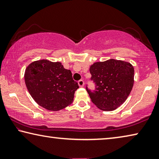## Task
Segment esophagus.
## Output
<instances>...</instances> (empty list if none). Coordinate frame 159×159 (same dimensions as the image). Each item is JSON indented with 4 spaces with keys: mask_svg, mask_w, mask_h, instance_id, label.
<instances>
[{
    "mask_svg": "<svg viewBox=\"0 0 159 159\" xmlns=\"http://www.w3.org/2000/svg\"><path fill=\"white\" fill-rule=\"evenodd\" d=\"M78 84H79L80 87H83V86H84V80H82V79L79 80V82H78Z\"/></svg>",
    "mask_w": 159,
    "mask_h": 159,
    "instance_id": "1",
    "label": "esophagus"
}]
</instances>
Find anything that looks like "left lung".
I'll use <instances>...</instances> for the list:
<instances>
[{
	"label": "left lung",
	"mask_w": 159,
	"mask_h": 159,
	"mask_svg": "<svg viewBox=\"0 0 159 159\" xmlns=\"http://www.w3.org/2000/svg\"><path fill=\"white\" fill-rule=\"evenodd\" d=\"M95 90L88 89L91 101L101 110L116 109L125 102L134 86V68L131 63L110 59L96 62L90 67Z\"/></svg>",
	"instance_id": "left-lung-1"
}]
</instances>
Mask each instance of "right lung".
Segmentation results:
<instances>
[{
    "label": "right lung",
    "mask_w": 159,
    "mask_h": 159,
    "mask_svg": "<svg viewBox=\"0 0 159 159\" xmlns=\"http://www.w3.org/2000/svg\"><path fill=\"white\" fill-rule=\"evenodd\" d=\"M25 83L32 98L49 111L63 109L73 102L79 84L70 70L60 62L48 60L34 61L25 71Z\"/></svg>",
    "instance_id": "1"
}]
</instances>
